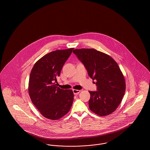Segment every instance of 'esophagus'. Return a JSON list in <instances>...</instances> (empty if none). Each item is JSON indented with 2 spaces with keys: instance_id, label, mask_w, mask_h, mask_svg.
Listing matches in <instances>:
<instances>
[{
  "instance_id": "esophagus-1",
  "label": "esophagus",
  "mask_w": 150,
  "mask_h": 150,
  "mask_svg": "<svg viewBox=\"0 0 150 150\" xmlns=\"http://www.w3.org/2000/svg\"><path fill=\"white\" fill-rule=\"evenodd\" d=\"M80 92V90H77V89H73V93L74 94H77Z\"/></svg>"
}]
</instances>
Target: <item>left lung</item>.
I'll use <instances>...</instances> for the list:
<instances>
[{
  "label": "left lung",
  "mask_w": 150,
  "mask_h": 150,
  "mask_svg": "<svg viewBox=\"0 0 150 150\" xmlns=\"http://www.w3.org/2000/svg\"><path fill=\"white\" fill-rule=\"evenodd\" d=\"M73 52L85 66L89 77L96 81L97 91L89 92V109L100 116L112 114L121 103L126 89L119 65L109 55L93 48L76 49Z\"/></svg>",
  "instance_id": "obj_1"
}]
</instances>
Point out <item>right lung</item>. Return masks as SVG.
Instances as JSON below:
<instances>
[{
	"instance_id": "obj_1",
	"label": "right lung",
	"mask_w": 150,
	"mask_h": 150,
	"mask_svg": "<svg viewBox=\"0 0 150 150\" xmlns=\"http://www.w3.org/2000/svg\"><path fill=\"white\" fill-rule=\"evenodd\" d=\"M73 50L51 52L36 62L31 71L28 87L30 99L40 113L48 119H61L71 107L72 91L60 89L56 83Z\"/></svg>"
}]
</instances>
